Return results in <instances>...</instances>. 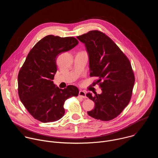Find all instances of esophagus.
<instances>
[{"instance_id":"1","label":"esophagus","mask_w":158,"mask_h":158,"mask_svg":"<svg viewBox=\"0 0 158 158\" xmlns=\"http://www.w3.org/2000/svg\"><path fill=\"white\" fill-rule=\"evenodd\" d=\"M79 96H80L81 98H84V99H85V98H87V97H86V94H85V93L84 91H79Z\"/></svg>"}]
</instances>
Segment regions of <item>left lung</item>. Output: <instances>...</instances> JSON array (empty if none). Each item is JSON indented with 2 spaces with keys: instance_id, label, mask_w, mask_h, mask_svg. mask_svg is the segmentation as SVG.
I'll return each instance as SVG.
<instances>
[{
  "instance_id": "left-lung-1",
  "label": "left lung",
  "mask_w": 158,
  "mask_h": 158,
  "mask_svg": "<svg viewBox=\"0 0 158 158\" xmlns=\"http://www.w3.org/2000/svg\"><path fill=\"white\" fill-rule=\"evenodd\" d=\"M85 44L89 55L90 76L96 81L102 93L86 96L95 103L87 114L96 119L107 121L119 116L129 104L135 82L129 60L117 45L105 34L91 31L77 36Z\"/></svg>"
}]
</instances>
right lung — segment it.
<instances>
[{"mask_svg":"<svg viewBox=\"0 0 158 158\" xmlns=\"http://www.w3.org/2000/svg\"><path fill=\"white\" fill-rule=\"evenodd\" d=\"M78 43L73 37L49 35L40 40L28 54L19 73L18 93L35 119L44 123L58 121L64 115L65 100L78 96L77 87L69 85L62 89L52 81L59 54L72 49Z\"/></svg>","mask_w":158,"mask_h":158,"instance_id":"add662e5","label":"right lung"}]
</instances>
